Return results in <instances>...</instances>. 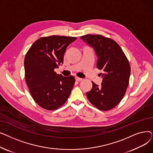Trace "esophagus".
Wrapping results in <instances>:
<instances>
[{
  "mask_svg": "<svg viewBox=\"0 0 153 153\" xmlns=\"http://www.w3.org/2000/svg\"><path fill=\"white\" fill-rule=\"evenodd\" d=\"M75 79H76V81H81L82 80V78H80V77H76Z\"/></svg>",
  "mask_w": 153,
  "mask_h": 153,
  "instance_id": "34e87169",
  "label": "esophagus"
}]
</instances>
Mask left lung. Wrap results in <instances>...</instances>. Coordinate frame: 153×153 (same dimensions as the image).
I'll list each match as a JSON object with an SVG mask.
<instances>
[{
	"label": "left lung",
	"instance_id": "left-lung-1",
	"mask_svg": "<svg viewBox=\"0 0 153 153\" xmlns=\"http://www.w3.org/2000/svg\"><path fill=\"white\" fill-rule=\"evenodd\" d=\"M92 48L97 57V68L102 70L100 85L92 83L86 95L90 102L101 110L115 107L123 98L130 76V66L123 51L113 39L99 35L80 37Z\"/></svg>",
	"mask_w": 153,
	"mask_h": 153
}]
</instances>
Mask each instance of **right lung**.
I'll return each mask as SVG.
<instances>
[{
  "instance_id": "1",
  "label": "right lung",
  "mask_w": 153,
  "mask_h": 153,
  "mask_svg": "<svg viewBox=\"0 0 153 153\" xmlns=\"http://www.w3.org/2000/svg\"><path fill=\"white\" fill-rule=\"evenodd\" d=\"M76 39L56 35L43 37L32 45L25 56L27 84L34 100L45 109H57L69 97L74 77H64L54 70L63 64L66 48Z\"/></svg>"
}]
</instances>
